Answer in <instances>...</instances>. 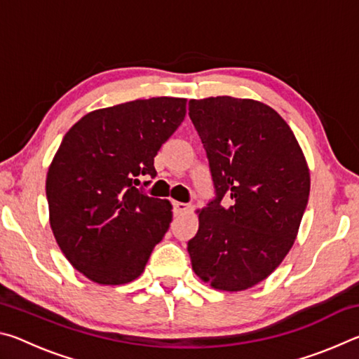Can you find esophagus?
I'll use <instances>...</instances> for the list:
<instances>
[{"mask_svg":"<svg viewBox=\"0 0 359 359\" xmlns=\"http://www.w3.org/2000/svg\"><path fill=\"white\" fill-rule=\"evenodd\" d=\"M188 208H190V205L185 204V203H179V201H174V203H172L174 215H182V214H185V212L188 210Z\"/></svg>","mask_w":359,"mask_h":359,"instance_id":"1","label":"esophagus"}]
</instances>
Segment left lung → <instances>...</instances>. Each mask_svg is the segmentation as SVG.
Instances as JSON below:
<instances>
[{
  "instance_id": "1",
  "label": "left lung",
  "mask_w": 359,
  "mask_h": 359,
  "mask_svg": "<svg viewBox=\"0 0 359 359\" xmlns=\"http://www.w3.org/2000/svg\"><path fill=\"white\" fill-rule=\"evenodd\" d=\"M188 111L215 188L188 241L191 267L217 290H247L293 245L311 191L306 158L287 121L263 102L217 96L191 100Z\"/></svg>"
}]
</instances>
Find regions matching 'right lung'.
<instances>
[{"label": "right lung", "instance_id": "right-lung-1", "mask_svg": "<svg viewBox=\"0 0 359 359\" xmlns=\"http://www.w3.org/2000/svg\"><path fill=\"white\" fill-rule=\"evenodd\" d=\"M185 114L184 98L136 100L90 112L65 135L46 180L50 226L90 280H135L166 234L171 203L136 185L141 175L155 179L158 150Z\"/></svg>", "mask_w": 359, "mask_h": 359}]
</instances>
